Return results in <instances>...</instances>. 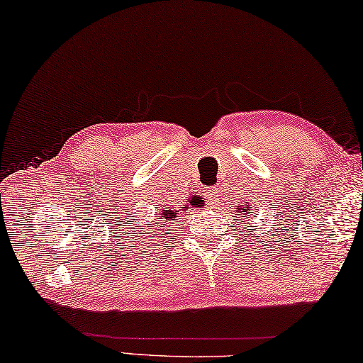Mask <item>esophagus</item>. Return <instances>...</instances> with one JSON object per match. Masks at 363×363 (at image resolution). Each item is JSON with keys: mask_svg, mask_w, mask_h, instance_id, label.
Segmentation results:
<instances>
[{"mask_svg": "<svg viewBox=\"0 0 363 363\" xmlns=\"http://www.w3.org/2000/svg\"><path fill=\"white\" fill-rule=\"evenodd\" d=\"M204 194H206V198H207V201H209V204L211 206H213V204H217L218 203V189L216 188V186H211V188H206L204 189Z\"/></svg>", "mask_w": 363, "mask_h": 363, "instance_id": "esophagus-1", "label": "esophagus"}]
</instances>
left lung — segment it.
<instances>
[{"label": "left lung", "instance_id": "left-lung-1", "mask_svg": "<svg viewBox=\"0 0 363 363\" xmlns=\"http://www.w3.org/2000/svg\"><path fill=\"white\" fill-rule=\"evenodd\" d=\"M235 209H236V207H235ZM238 212H240V216H242V217H246L247 216V212H249V207H238V211H236V213Z\"/></svg>", "mask_w": 363, "mask_h": 363}]
</instances>
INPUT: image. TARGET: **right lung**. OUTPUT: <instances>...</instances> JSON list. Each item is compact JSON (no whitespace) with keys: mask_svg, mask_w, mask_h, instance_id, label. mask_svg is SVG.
I'll return each instance as SVG.
<instances>
[{"mask_svg":"<svg viewBox=\"0 0 363 363\" xmlns=\"http://www.w3.org/2000/svg\"><path fill=\"white\" fill-rule=\"evenodd\" d=\"M186 203H189L193 207H199L201 203H203V198H198V196H191V198H189ZM183 211H185V209H183ZM178 213H180V211L174 209V207H169V209H165V207H162V209L157 212L156 217L162 218L164 223H170V222H175V218H177Z\"/></svg>","mask_w":363,"mask_h":363,"instance_id":"obj_1","label":"right lung"}]
</instances>
